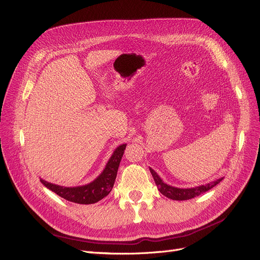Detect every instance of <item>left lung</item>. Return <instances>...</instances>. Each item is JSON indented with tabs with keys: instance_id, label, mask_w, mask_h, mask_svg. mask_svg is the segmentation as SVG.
Returning <instances> with one entry per match:
<instances>
[{
	"instance_id": "1",
	"label": "left lung",
	"mask_w": 260,
	"mask_h": 260,
	"mask_svg": "<svg viewBox=\"0 0 260 260\" xmlns=\"http://www.w3.org/2000/svg\"><path fill=\"white\" fill-rule=\"evenodd\" d=\"M149 171H151V174L154 178V181H155L157 187H158L159 192L162 195L166 196V198H168L170 200H174V201H186V200L194 199V198H196V196H199L203 193H205L206 191L210 190L211 187H214L215 185H217L220 182V181L223 180V178H219L205 185H200V186H195V187H191V188H180V187H175V186H171V185H168L167 183H165L164 181L160 179V177L157 175L152 168H149Z\"/></svg>"
}]
</instances>
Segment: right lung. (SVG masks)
<instances>
[{"mask_svg": "<svg viewBox=\"0 0 260 260\" xmlns=\"http://www.w3.org/2000/svg\"><path fill=\"white\" fill-rule=\"evenodd\" d=\"M125 146L127 144H121L115 149L102 174L88 184L68 187L50 183L48 181L40 179L41 183L66 201L83 204V205L96 203L103 200L112 191Z\"/></svg>", "mask_w": 260, "mask_h": 260, "instance_id": "right-lung-1", "label": "right lung"}]
</instances>
